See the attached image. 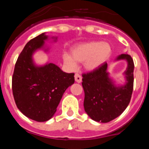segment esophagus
Returning <instances> with one entry per match:
<instances>
[{
	"mask_svg": "<svg viewBox=\"0 0 149 149\" xmlns=\"http://www.w3.org/2000/svg\"><path fill=\"white\" fill-rule=\"evenodd\" d=\"M74 79H75L76 82L78 83V84L81 83V81H82V77H81V76L77 73H76L75 74H74Z\"/></svg>",
	"mask_w": 149,
	"mask_h": 149,
	"instance_id": "esophagus-1",
	"label": "esophagus"
}]
</instances>
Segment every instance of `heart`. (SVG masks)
I'll use <instances>...</instances> for the list:
<instances>
[{
  "mask_svg": "<svg viewBox=\"0 0 149 149\" xmlns=\"http://www.w3.org/2000/svg\"><path fill=\"white\" fill-rule=\"evenodd\" d=\"M111 54L112 47L110 43L93 41L74 47L72 55L68 53L63 54V60L72 70L77 68V62H84V68L93 72L104 65Z\"/></svg>",
  "mask_w": 149,
  "mask_h": 149,
  "instance_id": "heart-1",
  "label": "heart"
}]
</instances>
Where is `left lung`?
<instances>
[{"mask_svg":"<svg viewBox=\"0 0 149 149\" xmlns=\"http://www.w3.org/2000/svg\"><path fill=\"white\" fill-rule=\"evenodd\" d=\"M125 60L127 63L123 73L124 85H116L109 76L107 63L89 73L84 74L82 86L84 90V110L93 120L107 123L120 116L127 108L134 87V64L131 56L121 54L116 61Z\"/></svg>","mask_w":149,"mask_h":149,"instance_id":"8db88e82","label":"left lung"}]
</instances>
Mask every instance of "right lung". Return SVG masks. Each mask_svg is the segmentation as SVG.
Wrapping results in <instances>:
<instances>
[{
	"label": "right lung",
	"mask_w": 149,
	"mask_h": 149,
	"mask_svg": "<svg viewBox=\"0 0 149 149\" xmlns=\"http://www.w3.org/2000/svg\"><path fill=\"white\" fill-rule=\"evenodd\" d=\"M45 33L30 40L15 63L12 87L18 110L29 119L46 122L54 116L63 95L74 83V74L65 73L51 63L36 65L33 55L38 50L47 52ZM56 42L57 37H51Z\"/></svg>",
	"instance_id": "add662e5"
}]
</instances>
